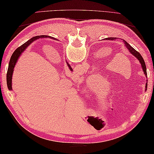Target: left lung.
<instances>
[{
    "mask_svg": "<svg viewBox=\"0 0 154 154\" xmlns=\"http://www.w3.org/2000/svg\"><path fill=\"white\" fill-rule=\"evenodd\" d=\"M117 37H108V38H105L103 39H106V40H115L117 39ZM123 42H124V46H126V48L128 49V51H129V53H131V54H132L133 56H135L136 58L139 60L140 64H141V66L142 68V70H143L144 75H145L146 78H147V73H146V64H145V62L144 61V59L143 57H142V55L140 53L137 51L135 49H134L132 46H131L130 44H129L128 42H126L125 40H123ZM146 82L148 81V80H146ZM147 90V82L146 83V85H145V91H146Z\"/></svg>",
    "mask_w": 154,
    "mask_h": 154,
    "instance_id": "obj_1",
    "label": "left lung"
}]
</instances>
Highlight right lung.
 <instances>
[{"label":"right lung","mask_w":154,"mask_h":154,"mask_svg":"<svg viewBox=\"0 0 154 154\" xmlns=\"http://www.w3.org/2000/svg\"><path fill=\"white\" fill-rule=\"evenodd\" d=\"M46 37H49V38L53 39H56L55 38H53L52 37H49V36H46V35H40V36H36V37H33L32 38H31L30 39H29L28 41H27L26 43H24L23 45H21V46H19V48H17L14 53L12 56H11V59L10 60V62H9V66H8V72H7V85H8V88L9 89V90H12V74L13 72H14V66L16 65L17 62L18 61V59L19 58V56L21 55V53L25 51L26 48H28V46L30 45L33 42H35V40H37L39 38H46ZM67 65L69 68L70 71L73 72V69L72 68V66H70V64H69L67 63Z\"/></svg>","instance_id":"right-lung-1"}]
</instances>
